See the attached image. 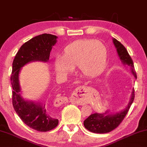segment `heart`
I'll return each instance as SVG.
<instances>
[{"label": "heart", "mask_w": 147, "mask_h": 147, "mask_svg": "<svg viewBox=\"0 0 147 147\" xmlns=\"http://www.w3.org/2000/svg\"><path fill=\"white\" fill-rule=\"evenodd\" d=\"M107 50L100 42L95 40H76L63 49L62 56H57L54 61L55 71L59 74L71 72L77 66L78 71L84 76H98L105 68Z\"/></svg>", "instance_id": "heart-1"}]
</instances>
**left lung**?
I'll use <instances>...</instances> for the list:
<instances>
[{
  "label": "left lung",
  "instance_id": "8db88e82",
  "mask_svg": "<svg viewBox=\"0 0 147 147\" xmlns=\"http://www.w3.org/2000/svg\"><path fill=\"white\" fill-rule=\"evenodd\" d=\"M113 43L117 49L119 59L122 61V64L127 66L131 70V74L137 78V74L134 71V63L129 56V53L126 48L116 39L113 38ZM134 99V90L133 89L131 93V98L127 106L123 110L117 113H109L107 111L105 113H94L89 116L88 118L84 120V127L88 131L93 133L98 134H104V133L110 132L119 126V124L122 122L126 115L127 114L129 107L132 104Z\"/></svg>",
  "mask_w": 147,
  "mask_h": 147
}]
</instances>
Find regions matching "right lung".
<instances>
[{
  "instance_id": "obj_1",
  "label": "right lung",
  "mask_w": 147,
  "mask_h": 147,
  "mask_svg": "<svg viewBox=\"0 0 147 147\" xmlns=\"http://www.w3.org/2000/svg\"><path fill=\"white\" fill-rule=\"evenodd\" d=\"M57 36L50 34H42L33 37L21 46L13 62L10 81L13 89V107L25 125L39 131L53 129L58 125L59 120L47 110L45 105L26 100L21 96L19 74L21 68L29 62H47L52 47L57 43Z\"/></svg>"
}]
</instances>
